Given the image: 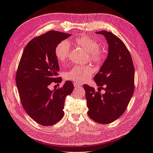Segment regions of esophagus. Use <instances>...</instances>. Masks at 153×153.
I'll list each match as a JSON object with an SVG mask.
<instances>
[{
  "instance_id": "1",
  "label": "esophagus",
  "mask_w": 153,
  "mask_h": 153,
  "mask_svg": "<svg viewBox=\"0 0 153 153\" xmlns=\"http://www.w3.org/2000/svg\"><path fill=\"white\" fill-rule=\"evenodd\" d=\"M74 87H75V89H78V88H80V87L81 88V85L79 84V83L76 82L74 84Z\"/></svg>"
}]
</instances>
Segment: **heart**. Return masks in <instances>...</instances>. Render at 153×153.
Listing matches in <instances>:
<instances>
[{
    "instance_id": "1",
    "label": "heart",
    "mask_w": 153,
    "mask_h": 153,
    "mask_svg": "<svg viewBox=\"0 0 153 153\" xmlns=\"http://www.w3.org/2000/svg\"><path fill=\"white\" fill-rule=\"evenodd\" d=\"M74 44L89 53L90 61L99 64L104 59V54L100 50V45L94 39L88 36H80L73 40ZM70 47L66 41L59 43L55 50V54L60 63L65 62L67 60ZM94 73V69L90 66H75L65 73V78L75 82H83L90 78Z\"/></svg>"
}]
</instances>
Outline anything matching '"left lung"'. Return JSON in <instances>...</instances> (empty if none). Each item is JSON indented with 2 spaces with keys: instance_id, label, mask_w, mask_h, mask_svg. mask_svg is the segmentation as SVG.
I'll return each mask as SVG.
<instances>
[{
  "instance_id": "left-lung-1",
  "label": "left lung",
  "mask_w": 153,
  "mask_h": 153,
  "mask_svg": "<svg viewBox=\"0 0 153 153\" xmlns=\"http://www.w3.org/2000/svg\"><path fill=\"white\" fill-rule=\"evenodd\" d=\"M108 44V53L94 80L105 93L83 85L85 91L87 114L100 124H109L123 114L134 92L135 69L130 53L123 41L111 32L101 30Z\"/></svg>"
}]
</instances>
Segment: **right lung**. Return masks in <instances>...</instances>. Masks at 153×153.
I'll return each instance as SVG.
<instances>
[{
  "label": "right lung",
  "instance_id": "1",
  "mask_svg": "<svg viewBox=\"0 0 153 153\" xmlns=\"http://www.w3.org/2000/svg\"><path fill=\"white\" fill-rule=\"evenodd\" d=\"M71 34L50 30L36 37L26 45L18 64L16 84L23 108L34 121L45 126L57 123L64 116L66 97L71 94L72 82L66 81L61 88L49 89L58 77V61L55 50Z\"/></svg>",
  "mask_w": 153,
  "mask_h": 153
}]
</instances>
